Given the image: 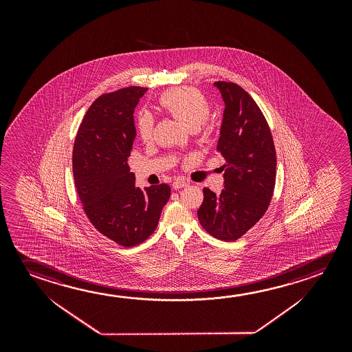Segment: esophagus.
Segmentation results:
<instances>
[{"label": "esophagus", "mask_w": 352, "mask_h": 352, "mask_svg": "<svg viewBox=\"0 0 352 352\" xmlns=\"http://www.w3.org/2000/svg\"><path fill=\"white\" fill-rule=\"evenodd\" d=\"M188 185H189V183L185 182V180H182V179H177L175 182H173V188L175 190L185 188V186H188Z\"/></svg>", "instance_id": "34e87169"}]
</instances>
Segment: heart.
Returning <instances> with one entry per match:
<instances>
[{"mask_svg": "<svg viewBox=\"0 0 352 352\" xmlns=\"http://www.w3.org/2000/svg\"><path fill=\"white\" fill-rule=\"evenodd\" d=\"M162 108L182 121L190 130L201 126L210 114L208 98L194 88H175L163 93L160 98ZM138 130L144 141H150L153 133V118L150 113H141Z\"/></svg>", "mask_w": 352, "mask_h": 352, "instance_id": "b5f03b06", "label": "heart"}]
</instances>
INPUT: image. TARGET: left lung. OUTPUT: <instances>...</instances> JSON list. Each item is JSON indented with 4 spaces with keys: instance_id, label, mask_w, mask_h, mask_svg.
<instances>
[{
    "instance_id": "obj_1",
    "label": "left lung",
    "mask_w": 352,
    "mask_h": 352,
    "mask_svg": "<svg viewBox=\"0 0 352 352\" xmlns=\"http://www.w3.org/2000/svg\"><path fill=\"white\" fill-rule=\"evenodd\" d=\"M225 103L217 150L225 158V188L216 194L204 188L197 210L211 236L234 242L247 233L269 208L276 179V152L261 110L242 87L214 82Z\"/></svg>"
}]
</instances>
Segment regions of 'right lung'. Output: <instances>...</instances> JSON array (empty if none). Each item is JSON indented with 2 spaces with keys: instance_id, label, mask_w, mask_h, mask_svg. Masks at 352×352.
I'll list each match as a JSON object with an SVG mask.
<instances>
[{
  "instance_id": "right-lung-1",
  "label": "right lung",
  "mask_w": 352,
  "mask_h": 352,
  "mask_svg": "<svg viewBox=\"0 0 352 352\" xmlns=\"http://www.w3.org/2000/svg\"><path fill=\"white\" fill-rule=\"evenodd\" d=\"M147 88L103 94L87 110L76 136L72 169L87 217L122 247L144 242L156 230L170 196L167 184L141 189L127 158L133 151V110Z\"/></svg>"
}]
</instances>
